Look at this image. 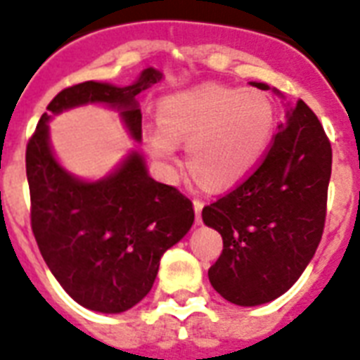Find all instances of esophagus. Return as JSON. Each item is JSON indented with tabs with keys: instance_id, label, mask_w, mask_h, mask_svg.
Instances as JSON below:
<instances>
[{
	"instance_id": "obj_1",
	"label": "esophagus",
	"mask_w": 360,
	"mask_h": 360,
	"mask_svg": "<svg viewBox=\"0 0 360 360\" xmlns=\"http://www.w3.org/2000/svg\"><path fill=\"white\" fill-rule=\"evenodd\" d=\"M193 207H195V213H197V222L200 224V222H202V207H204V202L198 200V198H195V200H193Z\"/></svg>"
}]
</instances>
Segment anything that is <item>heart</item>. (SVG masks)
Masks as SVG:
<instances>
[{"instance_id":"obj_1","label":"heart","mask_w":360,"mask_h":360,"mask_svg":"<svg viewBox=\"0 0 360 360\" xmlns=\"http://www.w3.org/2000/svg\"><path fill=\"white\" fill-rule=\"evenodd\" d=\"M276 112L263 91L206 84L167 95L147 129L150 153L167 167L187 143L193 171L207 186H236L257 167L274 138Z\"/></svg>"}]
</instances>
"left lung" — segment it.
<instances>
[{
    "mask_svg": "<svg viewBox=\"0 0 360 360\" xmlns=\"http://www.w3.org/2000/svg\"><path fill=\"white\" fill-rule=\"evenodd\" d=\"M250 84L281 95L265 82ZM285 106V121L259 167L202 210L204 224L224 243L207 270L210 283L240 307L269 304L287 292L322 239L331 143L304 101Z\"/></svg>",
    "mask_w": 360,
    "mask_h": 360,
    "instance_id": "obj_1",
    "label": "left lung"
}]
</instances>
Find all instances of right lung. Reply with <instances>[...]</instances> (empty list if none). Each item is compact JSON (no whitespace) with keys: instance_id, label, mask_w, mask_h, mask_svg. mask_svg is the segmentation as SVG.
I'll use <instances>...</instances> for the list:
<instances>
[{"instance_id":"add662e5","label":"right lung","mask_w":360,"mask_h":360,"mask_svg":"<svg viewBox=\"0 0 360 360\" xmlns=\"http://www.w3.org/2000/svg\"><path fill=\"white\" fill-rule=\"evenodd\" d=\"M163 79L147 68L130 86L88 80L49 103L25 153L31 226L40 254L62 289L97 313L129 311L153 289L160 259L191 230L193 204L176 187L148 174L143 154L130 150L99 180L70 173L55 156L49 121L86 105L117 110L134 141H141L139 94Z\"/></svg>"}]
</instances>
